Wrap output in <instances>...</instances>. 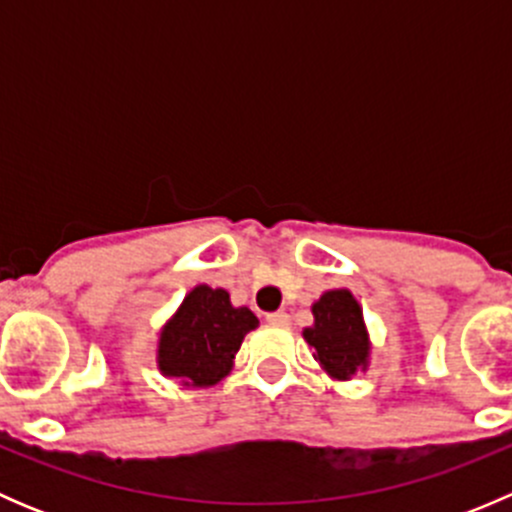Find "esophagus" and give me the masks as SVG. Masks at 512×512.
<instances>
[{
	"instance_id": "1",
	"label": "esophagus",
	"mask_w": 512,
	"mask_h": 512,
	"mask_svg": "<svg viewBox=\"0 0 512 512\" xmlns=\"http://www.w3.org/2000/svg\"><path fill=\"white\" fill-rule=\"evenodd\" d=\"M267 322H270L272 327H287L289 314L287 312H270L267 314Z\"/></svg>"
}]
</instances>
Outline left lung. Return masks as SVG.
Listing matches in <instances>:
<instances>
[{"label": "left lung", "mask_w": 512, "mask_h": 512, "mask_svg": "<svg viewBox=\"0 0 512 512\" xmlns=\"http://www.w3.org/2000/svg\"><path fill=\"white\" fill-rule=\"evenodd\" d=\"M312 314L314 324L304 329V339L314 349V359L334 379H352L369 356V334L359 302L349 289H332L314 302Z\"/></svg>", "instance_id": "8db88e82"}]
</instances>
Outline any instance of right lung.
Here are the masks:
<instances>
[{
  "label": "right lung",
  "instance_id": "1",
  "mask_svg": "<svg viewBox=\"0 0 512 512\" xmlns=\"http://www.w3.org/2000/svg\"><path fill=\"white\" fill-rule=\"evenodd\" d=\"M257 317L232 307L225 289L198 285L165 324L158 342V369L185 386H213L230 374L232 359Z\"/></svg>",
  "mask_w": 512,
  "mask_h": 512
}]
</instances>
